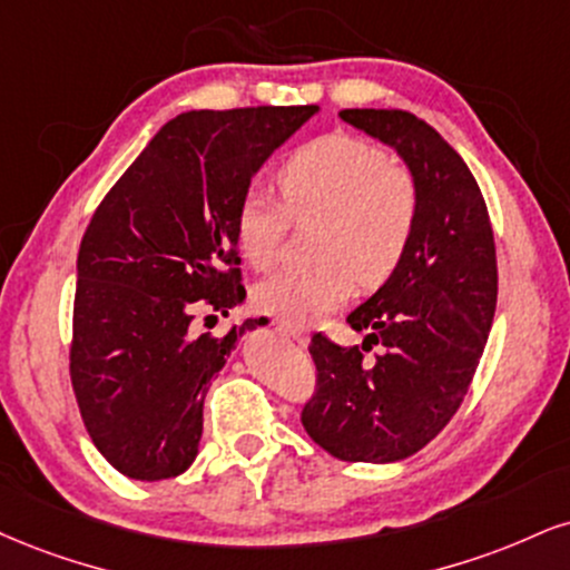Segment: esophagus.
I'll use <instances>...</instances> for the list:
<instances>
[{
	"instance_id": "esophagus-1",
	"label": "esophagus",
	"mask_w": 570,
	"mask_h": 570,
	"mask_svg": "<svg viewBox=\"0 0 570 570\" xmlns=\"http://www.w3.org/2000/svg\"><path fill=\"white\" fill-rule=\"evenodd\" d=\"M278 328H281V332L289 334L292 340H297L299 345H305V342H307V328H305V326L289 324V321H278Z\"/></svg>"
}]
</instances>
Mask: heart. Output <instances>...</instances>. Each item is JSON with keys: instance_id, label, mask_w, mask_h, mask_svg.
Masks as SVG:
<instances>
[{"instance_id": "heart-1", "label": "heart", "mask_w": 570, "mask_h": 570, "mask_svg": "<svg viewBox=\"0 0 570 570\" xmlns=\"http://www.w3.org/2000/svg\"><path fill=\"white\" fill-rule=\"evenodd\" d=\"M276 198L246 194L236 209V244L257 271L276 265L289 219H318L315 267H286L255 286V305L289 324L340 307L353 286L374 289L406 257L420 219V185L401 161L366 137L332 132L299 146L276 169Z\"/></svg>"}]
</instances>
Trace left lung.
<instances>
[{
	"instance_id": "left-lung-1",
	"label": "left lung",
	"mask_w": 570,
	"mask_h": 570,
	"mask_svg": "<svg viewBox=\"0 0 570 570\" xmlns=\"http://www.w3.org/2000/svg\"><path fill=\"white\" fill-rule=\"evenodd\" d=\"M340 116L406 161L420 219L397 271L347 315L366 332L363 345L313 334L315 393L303 424L345 462H397L433 441L468 395L497 311V246L475 177L428 121L397 108ZM374 344L383 353L368 362Z\"/></svg>"
}]
</instances>
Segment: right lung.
I'll return each mask as SVG.
<instances>
[{"instance_id":"right-lung-1","label":"right lung","mask_w":570,"mask_h":570,"mask_svg":"<svg viewBox=\"0 0 570 570\" xmlns=\"http://www.w3.org/2000/svg\"><path fill=\"white\" fill-rule=\"evenodd\" d=\"M318 106L188 111L167 121L89 219L77 259L71 385L121 475L190 468L204 397L246 328L198 334L244 299L236 209L252 177Z\"/></svg>"}]
</instances>
